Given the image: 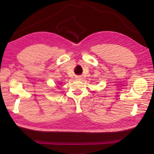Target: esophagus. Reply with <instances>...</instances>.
Here are the masks:
<instances>
[{
	"instance_id": "esophagus-1",
	"label": "esophagus",
	"mask_w": 154,
	"mask_h": 154,
	"mask_svg": "<svg viewBox=\"0 0 154 154\" xmlns=\"http://www.w3.org/2000/svg\"><path fill=\"white\" fill-rule=\"evenodd\" d=\"M77 79H80L81 78H80V77H77Z\"/></svg>"
}]
</instances>
